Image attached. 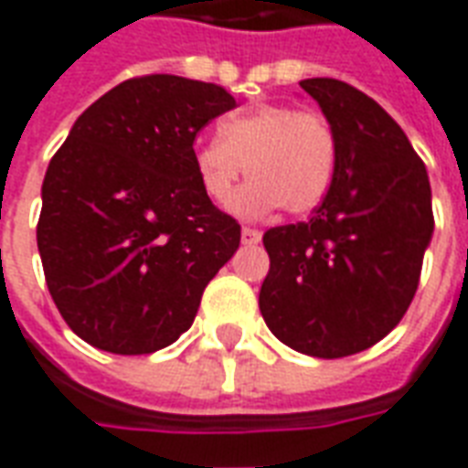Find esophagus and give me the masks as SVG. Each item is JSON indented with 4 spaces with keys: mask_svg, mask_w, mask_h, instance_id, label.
I'll return each mask as SVG.
<instances>
[{
    "mask_svg": "<svg viewBox=\"0 0 468 468\" xmlns=\"http://www.w3.org/2000/svg\"><path fill=\"white\" fill-rule=\"evenodd\" d=\"M261 238H262L261 230L243 225V230H240V240H243V245H258L261 243Z\"/></svg>",
    "mask_w": 468,
    "mask_h": 468,
    "instance_id": "1",
    "label": "esophagus"
}]
</instances>
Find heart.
<instances>
[{
    "label": "heart",
    "mask_w": 468,
    "mask_h": 468,
    "mask_svg": "<svg viewBox=\"0 0 468 468\" xmlns=\"http://www.w3.org/2000/svg\"><path fill=\"white\" fill-rule=\"evenodd\" d=\"M337 155V133L324 113L261 103L225 119L218 138L198 141L193 165L200 188L218 207L233 203L248 165L252 181L235 200L238 213L261 216L282 206L290 216H307L327 198Z\"/></svg>",
    "instance_id": "heart-1"
}]
</instances>
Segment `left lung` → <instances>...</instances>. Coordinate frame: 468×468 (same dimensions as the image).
I'll list each match as a JSON object with an SVG mask.
<instances>
[{
	"label": "left lung",
	"instance_id": "1",
	"mask_svg": "<svg viewBox=\"0 0 468 468\" xmlns=\"http://www.w3.org/2000/svg\"><path fill=\"white\" fill-rule=\"evenodd\" d=\"M337 133L327 198L303 223L270 228L261 313L287 347L322 359L357 355L399 324L434 233L424 161L399 123L355 86L304 79Z\"/></svg>",
	"mask_w": 468,
	"mask_h": 468
}]
</instances>
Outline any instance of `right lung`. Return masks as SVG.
<instances>
[{
  "label": "right lung",
  "instance_id": "right-lung-1",
  "mask_svg": "<svg viewBox=\"0 0 468 468\" xmlns=\"http://www.w3.org/2000/svg\"><path fill=\"white\" fill-rule=\"evenodd\" d=\"M235 99L173 74L128 79L76 119L51 158L37 225L61 317L113 355H151L188 330L240 245L200 188L193 144Z\"/></svg>",
  "mask_w": 468,
  "mask_h": 468
}]
</instances>
